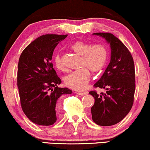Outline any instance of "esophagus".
<instances>
[{"instance_id":"34e87169","label":"esophagus","mask_w":150,"mask_h":150,"mask_svg":"<svg viewBox=\"0 0 150 150\" xmlns=\"http://www.w3.org/2000/svg\"><path fill=\"white\" fill-rule=\"evenodd\" d=\"M77 94L80 96H85L88 93L87 91H84V92H77Z\"/></svg>"}]
</instances>
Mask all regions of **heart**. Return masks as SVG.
I'll return each mask as SVG.
<instances>
[{"instance_id": "obj_1", "label": "heart", "mask_w": 150, "mask_h": 150, "mask_svg": "<svg viewBox=\"0 0 150 150\" xmlns=\"http://www.w3.org/2000/svg\"><path fill=\"white\" fill-rule=\"evenodd\" d=\"M71 49L74 52L81 56L80 66L82 67L66 76L64 82L70 89L82 91L85 89L89 82L90 72L88 69L93 73H97L105 66L108 60V50L103 44L91 45L84 41L74 42ZM54 64L58 70H64V66L59 54L54 58Z\"/></svg>"}]
</instances>
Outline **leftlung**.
<instances>
[{"instance_id":"left-lung-1","label":"left lung","mask_w":150,"mask_h":150,"mask_svg":"<svg viewBox=\"0 0 150 150\" xmlns=\"http://www.w3.org/2000/svg\"><path fill=\"white\" fill-rule=\"evenodd\" d=\"M107 41L111 49L110 62L94 87L105 90L98 94L91 108L92 120L100 126H112L121 122L133 106L135 89L134 62L129 50L120 40L110 33H94Z\"/></svg>"}]
</instances>
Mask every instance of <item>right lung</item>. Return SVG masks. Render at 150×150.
Listing matches in <instances>:
<instances>
[{
  "label": "right lung",
  "instance_id": "right-lung-1",
  "mask_svg": "<svg viewBox=\"0 0 150 150\" xmlns=\"http://www.w3.org/2000/svg\"><path fill=\"white\" fill-rule=\"evenodd\" d=\"M68 35L47 34L36 38L23 50L19 57L17 86L21 108L34 124L50 126L57 121L61 97L70 94L61 83L51 62L54 50Z\"/></svg>",
  "mask_w": 150,
  "mask_h": 150
}]
</instances>
